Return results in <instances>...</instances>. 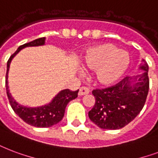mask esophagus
Segmentation results:
<instances>
[{"label":"esophagus","mask_w":158,"mask_h":158,"mask_svg":"<svg viewBox=\"0 0 158 158\" xmlns=\"http://www.w3.org/2000/svg\"><path fill=\"white\" fill-rule=\"evenodd\" d=\"M89 93V89L87 87H81L80 89H79V95L82 96V95L88 94Z\"/></svg>","instance_id":"esophagus-1"}]
</instances>
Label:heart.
Segmentation results:
<instances>
[{
    "label": "heart",
    "instance_id": "obj_1",
    "mask_svg": "<svg viewBox=\"0 0 158 158\" xmlns=\"http://www.w3.org/2000/svg\"><path fill=\"white\" fill-rule=\"evenodd\" d=\"M84 64L95 70V81L101 86H111L127 72L130 56L112 44H102L90 48L84 58Z\"/></svg>",
    "mask_w": 158,
    "mask_h": 158
}]
</instances>
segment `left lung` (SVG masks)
I'll use <instances>...</instances> for the list:
<instances>
[{"instance_id":"8db88e82","label":"left lung","mask_w":158,"mask_h":158,"mask_svg":"<svg viewBox=\"0 0 158 158\" xmlns=\"http://www.w3.org/2000/svg\"><path fill=\"white\" fill-rule=\"evenodd\" d=\"M139 69L144 70L142 74L125 77L114 86L93 90L95 103L89 117L98 127L111 130L122 128L143 109L149 90L148 64L144 62Z\"/></svg>"}]
</instances>
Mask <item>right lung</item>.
<instances>
[{
    "mask_svg": "<svg viewBox=\"0 0 158 158\" xmlns=\"http://www.w3.org/2000/svg\"><path fill=\"white\" fill-rule=\"evenodd\" d=\"M44 42H45V38L42 37V38L36 39L33 41L20 45L7 61L6 75L7 97H8L12 109L24 122L36 127H49L60 122L64 115L67 104L69 101L73 100L78 97V92H79V90L71 91L69 89H64L60 91L50 103L41 106V107H37V108L24 107L16 103V101L12 98L11 94H10V91L8 89V81H7L8 71H9L10 64L12 59L15 57V55L20 50H22L24 48L28 46L43 45L44 44Z\"/></svg>",
    "mask_w": 158,
    "mask_h": 158,
    "instance_id": "add662e5",
    "label": "right lung"
}]
</instances>
